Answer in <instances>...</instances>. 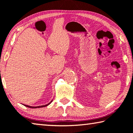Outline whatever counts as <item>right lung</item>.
Listing matches in <instances>:
<instances>
[{
	"instance_id": "right-lung-1",
	"label": "right lung",
	"mask_w": 133,
	"mask_h": 133,
	"mask_svg": "<svg viewBox=\"0 0 133 133\" xmlns=\"http://www.w3.org/2000/svg\"><path fill=\"white\" fill-rule=\"evenodd\" d=\"M52 101H51V102L48 103V104H47V105H41V106H38V107H31V106H29V105H24V104H23V105H25V107H28V108H43V107H47V106H48V105H50V104H51Z\"/></svg>"
}]
</instances>
